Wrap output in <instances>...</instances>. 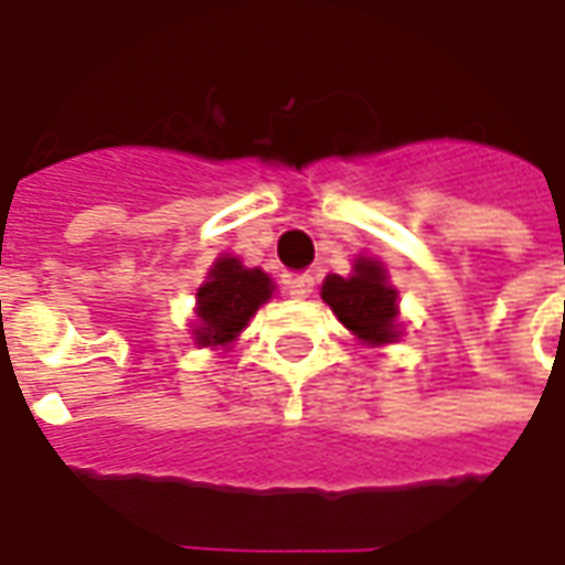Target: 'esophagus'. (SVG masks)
Here are the masks:
<instances>
[{
    "instance_id": "34e87169",
    "label": "esophagus",
    "mask_w": 565,
    "mask_h": 565,
    "mask_svg": "<svg viewBox=\"0 0 565 565\" xmlns=\"http://www.w3.org/2000/svg\"><path fill=\"white\" fill-rule=\"evenodd\" d=\"M284 287H287V294H290V297L306 299L315 294V278L312 275H294V278H287V281H284Z\"/></svg>"
}]
</instances>
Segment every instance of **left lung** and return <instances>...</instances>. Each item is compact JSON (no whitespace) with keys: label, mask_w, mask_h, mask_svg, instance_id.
I'll return each instance as SVG.
<instances>
[{"label":"left lung","mask_w":565,"mask_h":565,"mask_svg":"<svg viewBox=\"0 0 565 565\" xmlns=\"http://www.w3.org/2000/svg\"><path fill=\"white\" fill-rule=\"evenodd\" d=\"M321 299L364 347H390L402 337L398 290L390 284L386 266L374 256H359L347 278L328 275L321 284Z\"/></svg>","instance_id":"obj_1"}]
</instances>
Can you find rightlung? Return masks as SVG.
Masks as SVG:
<instances>
[{"instance_id": "obj_1", "label": "right lung", "mask_w": 565, "mask_h": 565, "mask_svg": "<svg viewBox=\"0 0 565 565\" xmlns=\"http://www.w3.org/2000/svg\"><path fill=\"white\" fill-rule=\"evenodd\" d=\"M275 294V281L263 268H247L237 256L222 253L198 287L191 337L198 347L225 349L241 337L259 312V306Z\"/></svg>"}]
</instances>
